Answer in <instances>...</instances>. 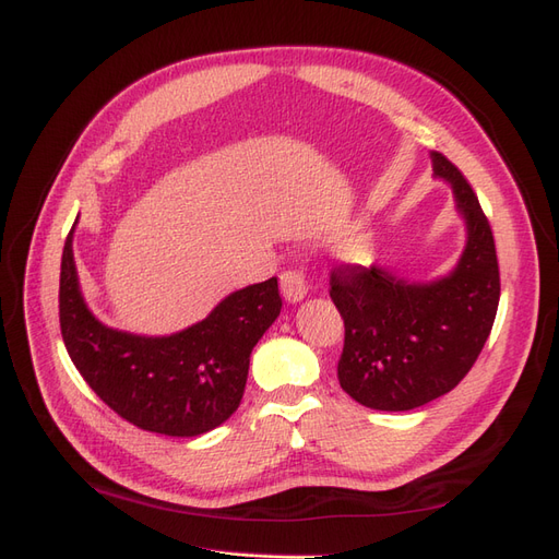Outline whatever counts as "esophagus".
Instances as JSON below:
<instances>
[{"mask_svg": "<svg viewBox=\"0 0 559 559\" xmlns=\"http://www.w3.org/2000/svg\"><path fill=\"white\" fill-rule=\"evenodd\" d=\"M280 286H282V296L286 302H300L308 294V286L298 270H286L280 277Z\"/></svg>", "mask_w": 559, "mask_h": 559, "instance_id": "obj_1", "label": "esophagus"}]
</instances>
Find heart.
I'll return each instance as SVG.
<instances>
[{
	"instance_id": "b5f03b06",
	"label": "heart",
	"mask_w": 559,
	"mask_h": 559,
	"mask_svg": "<svg viewBox=\"0 0 559 559\" xmlns=\"http://www.w3.org/2000/svg\"><path fill=\"white\" fill-rule=\"evenodd\" d=\"M343 257L352 263H361L364 257H366V249L361 245H349V247L343 249Z\"/></svg>"
}]
</instances>
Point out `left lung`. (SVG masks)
I'll list each match as a JSON object with an SVG mask.
<instances>
[{"label":"left lung","instance_id":"1","mask_svg":"<svg viewBox=\"0 0 559 559\" xmlns=\"http://www.w3.org/2000/svg\"><path fill=\"white\" fill-rule=\"evenodd\" d=\"M433 177L450 183L466 247L445 277L411 282L382 265H341L331 300L345 321L337 380L373 411H413L448 394L476 364L499 308L492 228L464 175L431 151Z\"/></svg>","mask_w":559,"mask_h":559}]
</instances>
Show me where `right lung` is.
<instances>
[{"mask_svg": "<svg viewBox=\"0 0 559 559\" xmlns=\"http://www.w3.org/2000/svg\"><path fill=\"white\" fill-rule=\"evenodd\" d=\"M72 233L60 265V331L83 380L144 431L191 438L224 425L242 401L253 345L282 310L277 277L233 292L179 333L138 335L105 326L88 310Z\"/></svg>", "mask_w": 559, "mask_h": 559, "instance_id": "add662e5", "label": "right lung"}]
</instances>
